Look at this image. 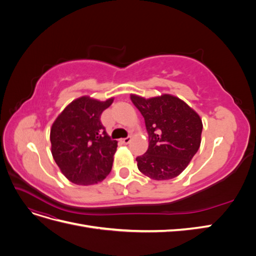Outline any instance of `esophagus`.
Masks as SVG:
<instances>
[{
  "instance_id": "obj_1",
  "label": "esophagus",
  "mask_w": 256,
  "mask_h": 256,
  "mask_svg": "<svg viewBox=\"0 0 256 256\" xmlns=\"http://www.w3.org/2000/svg\"><path fill=\"white\" fill-rule=\"evenodd\" d=\"M130 141H131V136H127V138H120V142L122 143H124V144H128V143H130Z\"/></svg>"
}]
</instances>
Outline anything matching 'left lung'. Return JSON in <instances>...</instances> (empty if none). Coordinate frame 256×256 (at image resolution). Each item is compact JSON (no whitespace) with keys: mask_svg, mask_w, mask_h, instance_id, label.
<instances>
[{"mask_svg":"<svg viewBox=\"0 0 256 256\" xmlns=\"http://www.w3.org/2000/svg\"><path fill=\"white\" fill-rule=\"evenodd\" d=\"M150 136L147 152L136 158L138 171L154 180H166L188 166L200 145L203 124L200 115L176 96L144 98L131 94Z\"/></svg>","mask_w":256,"mask_h":256,"instance_id":"left-lung-1","label":"left lung"}]
</instances>
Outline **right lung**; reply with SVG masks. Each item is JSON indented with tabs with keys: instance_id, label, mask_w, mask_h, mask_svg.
Segmentation results:
<instances>
[{
	"instance_id": "1",
	"label": "right lung",
	"mask_w": 256,
	"mask_h": 256,
	"mask_svg": "<svg viewBox=\"0 0 256 256\" xmlns=\"http://www.w3.org/2000/svg\"><path fill=\"white\" fill-rule=\"evenodd\" d=\"M113 100V97L106 102L90 96L76 98L52 124V156L69 182L95 184L111 172L118 141L106 134L100 116Z\"/></svg>"
}]
</instances>
